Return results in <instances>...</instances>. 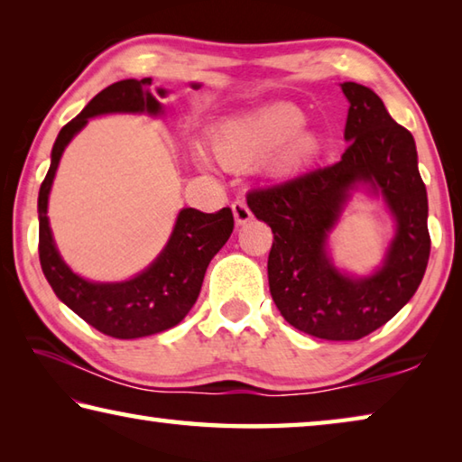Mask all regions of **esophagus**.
Instances as JSON below:
<instances>
[{"instance_id": "esophagus-1", "label": "esophagus", "mask_w": 462, "mask_h": 462, "mask_svg": "<svg viewBox=\"0 0 462 462\" xmlns=\"http://www.w3.org/2000/svg\"><path fill=\"white\" fill-rule=\"evenodd\" d=\"M232 214H234V220H236L238 226H245L246 222L253 220V212L248 209L245 199H236L232 203Z\"/></svg>"}]
</instances>
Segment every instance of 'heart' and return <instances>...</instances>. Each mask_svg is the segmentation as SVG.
<instances>
[{
  "instance_id": "1",
  "label": "heart",
  "mask_w": 462,
  "mask_h": 462,
  "mask_svg": "<svg viewBox=\"0 0 462 462\" xmlns=\"http://www.w3.org/2000/svg\"><path fill=\"white\" fill-rule=\"evenodd\" d=\"M306 116L291 104H275L224 122L214 132L216 156L226 165H250L269 156L275 175H295L319 154L316 134L303 130Z\"/></svg>"
}]
</instances>
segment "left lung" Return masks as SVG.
<instances>
[{"label": "left lung", "instance_id": "left-lung-1", "mask_svg": "<svg viewBox=\"0 0 462 462\" xmlns=\"http://www.w3.org/2000/svg\"><path fill=\"white\" fill-rule=\"evenodd\" d=\"M348 99L344 140L332 167L248 193V208L273 230L269 289L289 324L324 340H358L387 324L421 283L430 256L428 195L413 136L373 89L340 85ZM381 197L396 220L383 263L356 278L331 263L327 236L352 191Z\"/></svg>", "mask_w": 462, "mask_h": 462}]
</instances>
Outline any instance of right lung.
<instances>
[{"instance_id":"add662e5","label":"right lung","mask_w":462,"mask_h":462,"mask_svg":"<svg viewBox=\"0 0 462 462\" xmlns=\"http://www.w3.org/2000/svg\"><path fill=\"white\" fill-rule=\"evenodd\" d=\"M152 79H124L99 91L83 112L62 126L51 152V169L38 193V253L46 281L59 300L71 308L96 330L112 338H143L165 332L189 314L201 291L209 261L217 254L234 230L230 208L216 214L183 208L175 220L169 242L161 254L128 281L99 283L88 281L62 261L49 224V195L57 175L60 156L73 136L85 128L89 118L104 114H148L161 116L162 104L151 89ZM199 89V83H191ZM156 96L165 97L159 88Z\"/></svg>"}]
</instances>
